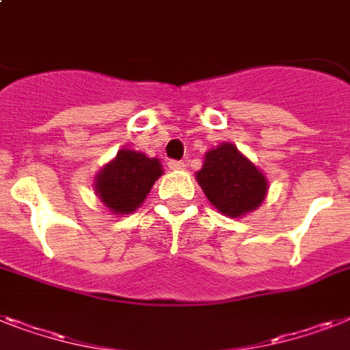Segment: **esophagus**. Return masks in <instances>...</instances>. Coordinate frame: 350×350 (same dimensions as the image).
<instances>
[{
    "mask_svg": "<svg viewBox=\"0 0 350 350\" xmlns=\"http://www.w3.org/2000/svg\"><path fill=\"white\" fill-rule=\"evenodd\" d=\"M185 161H180V160H170L169 161V169L170 170H183L185 169Z\"/></svg>",
    "mask_w": 350,
    "mask_h": 350,
    "instance_id": "esophagus-1",
    "label": "esophagus"
}]
</instances>
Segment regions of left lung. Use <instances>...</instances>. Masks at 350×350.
<instances>
[{
	"label": "left lung",
	"mask_w": 350,
	"mask_h": 350,
	"mask_svg": "<svg viewBox=\"0 0 350 350\" xmlns=\"http://www.w3.org/2000/svg\"><path fill=\"white\" fill-rule=\"evenodd\" d=\"M196 180L210 203L228 217L254 212L268 192L266 176L228 142L204 154Z\"/></svg>",
	"instance_id": "left-lung-1"
}]
</instances>
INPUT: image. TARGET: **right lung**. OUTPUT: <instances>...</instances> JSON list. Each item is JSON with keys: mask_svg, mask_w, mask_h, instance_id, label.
I'll return each instance as SVG.
<instances>
[{"mask_svg": "<svg viewBox=\"0 0 350 350\" xmlns=\"http://www.w3.org/2000/svg\"><path fill=\"white\" fill-rule=\"evenodd\" d=\"M161 174L163 169L158 158L122 149L115 160L106 163L96 174L95 192L113 214H131L144 203Z\"/></svg>", "mask_w": 350, "mask_h": 350, "instance_id": "add662e5", "label": "right lung"}]
</instances>
